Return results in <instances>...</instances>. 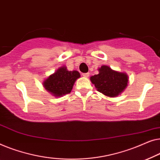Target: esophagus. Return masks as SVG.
<instances>
[{
	"label": "esophagus",
	"mask_w": 160,
	"mask_h": 160,
	"mask_svg": "<svg viewBox=\"0 0 160 160\" xmlns=\"http://www.w3.org/2000/svg\"><path fill=\"white\" fill-rule=\"evenodd\" d=\"M89 75H90V73H88H88H83L82 74V76L84 78H88Z\"/></svg>",
	"instance_id": "obj_1"
}]
</instances>
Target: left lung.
I'll list each match as a JSON object with an SVG mask.
<instances>
[{
    "mask_svg": "<svg viewBox=\"0 0 160 160\" xmlns=\"http://www.w3.org/2000/svg\"><path fill=\"white\" fill-rule=\"evenodd\" d=\"M90 79L98 92L109 97L120 94L128 82L127 74L114 71L106 65L101 67L98 75L91 76Z\"/></svg>",
    "mask_w": 160,
    "mask_h": 160,
    "instance_id": "1",
    "label": "left lung"
}]
</instances>
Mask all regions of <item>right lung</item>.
Segmentation results:
<instances>
[{"instance_id":"obj_1","label":"right lung","mask_w":160,"mask_h":160,"mask_svg":"<svg viewBox=\"0 0 160 160\" xmlns=\"http://www.w3.org/2000/svg\"><path fill=\"white\" fill-rule=\"evenodd\" d=\"M80 77L78 71H68L66 67H62L45 80L42 85L53 96L59 97L70 93L76 80Z\"/></svg>"}]
</instances>
